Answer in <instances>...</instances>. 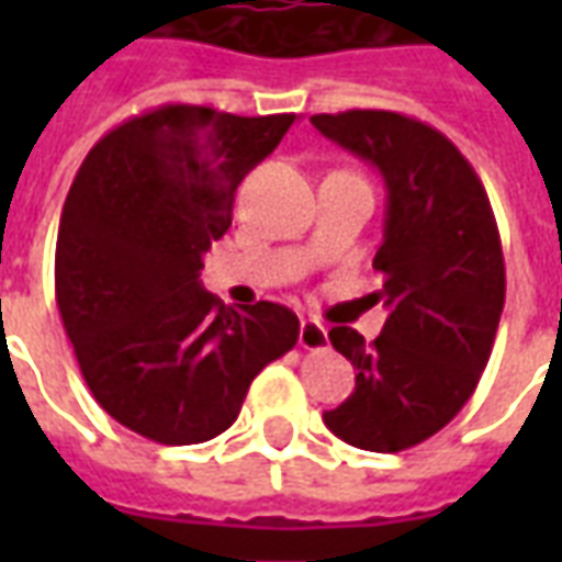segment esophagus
<instances>
[{"label":"esophagus","instance_id":"1","mask_svg":"<svg viewBox=\"0 0 562 562\" xmlns=\"http://www.w3.org/2000/svg\"><path fill=\"white\" fill-rule=\"evenodd\" d=\"M297 342H301V349L306 352H322V349H328V328L316 322V318H304L301 322V334H297Z\"/></svg>","mask_w":562,"mask_h":562}]
</instances>
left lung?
Wrapping results in <instances>:
<instances>
[{"instance_id":"obj_1","label":"left lung","mask_w":562,"mask_h":562,"mask_svg":"<svg viewBox=\"0 0 562 562\" xmlns=\"http://www.w3.org/2000/svg\"><path fill=\"white\" fill-rule=\"evenodd\" d=\"M310 123L373 161L389 189L382 270L389 318L373 342L330 328L355 373L352 397L325 413L342 442L403 451L439 434L470 401L506 304V261L479 173L451 140L394 111L316 114Z\"/></svg>"}]
</instances>
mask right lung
Instances as JSON below:
<instances>
[{
	"label": "right lung",
	"mask_w": 562,
	"mask_h": 562,
	"mask_svg": "<svg viewBox=\"0 0 562 562\" xmlns=\"http://www.w3.org/2000/svg\"><path fill=\"white\" fill-rule=\"evenodd\" d=\"M297 116L161 104L111 128L75 173L56 237V306L104 413L161 446L228 430L301 322L201 289L234 192Z\"/></svg>",
	"instance_id": "right-lung-1"
}]
</instances>
